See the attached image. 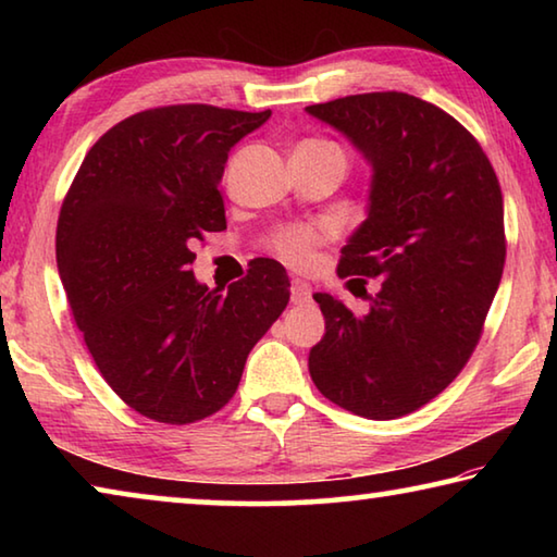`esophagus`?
Returning <instances> with one entry per match:
<instances>
[{
	"label": "esophagus",
	"mask_w": 557,
	"mask_h": 557,
	"mask_svg": "<svg viewBox=\"0 0 557 557\" xmlns=\"http://www.w3.org/2000/svg\"><path fill=\"white\" fill-rule=\"evenodd\" d=\"M289 299L292 305H305V301H309V297H312V287H309V282L295 277L292 280V287H289Z\"/></svg>",
	"instance_id": "esophagus-1"
}]
</instances>
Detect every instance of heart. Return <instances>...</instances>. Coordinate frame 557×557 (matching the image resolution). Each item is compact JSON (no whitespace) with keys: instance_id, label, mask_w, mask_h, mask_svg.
<instances>
[{"instance_id":"1","label":"heart","mask_w":557,"mask_h":557,"mask_svg":"<svg viewBox=\"0 0 557 557\" xmlns=\"http://www.w3.org/2000/svg\"><path fill=\"white\" fill-rule=\"evenodd\" d=\"M307 147H332L338 149L332 143H305ZM342 152V149H338ZM319 240V233L314 228H287L277 233L275 238V250L282 258L289 260L292 265H305V262L312 258V248Z\"/></svg>"}]
</instances>
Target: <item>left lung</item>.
Here are the masks:
<instances>
[{"instance_id":"8db88e82","label":"left lung","mask_w":557,"mask_h":557,"mask_svg":"<svg viewBox=\"0 0 557 557\" xmlns=\"http://www.w3.org/2000/svg\"><path fill=\"white\" fill-rule=\"evenodd\" d=\"M305 110L371 166L366 219L338 275L381 277L363 317L317 292L326 334L309 351V375L344 410L400 418L445 391L479 342L506 260L502 188L476 139L408 92Z\"/></svg>"}]
</instances>
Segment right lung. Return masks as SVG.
<instances>
[{
  "mask_svg": "<svg viewBox=\"0 0 557 557\" xmlns=\"http://www.w3.org/2000/svg\"><path fill=\"white\" fill-rule=\"evenodd\" d=\"M272 112L169 106L108 129L61 206L55 262L102 379L132 410L186 425L233 398L245 358L289 301L277 260L209 289L191 245L225 231L228 152Z\"/></svg>",
  "mask_w": 557,
  "mask_h": 557,
  "instance_id": "right-lung-1",
  "label": "right lung"
}]
</instances>
